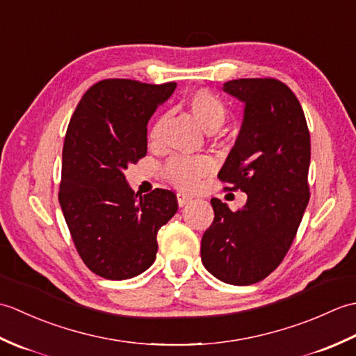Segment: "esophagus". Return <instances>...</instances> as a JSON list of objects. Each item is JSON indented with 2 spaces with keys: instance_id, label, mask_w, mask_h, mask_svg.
<instances>
[{
  "instance_id": "obj_1",
  "label": "esophagus",
  "mask_w": 356,
  "mask_h": 356,
  "mask_svg": "<svg viewBox=\"0 0 356 356\" xmlns=\"http://www.w3.org/2000/svg\"><path fill=\"white\" fill-rule=\"evenodd\" d=\"M191 200H193L191 195L184 194V193H177V203H179V207H185V205H188V203H190Z\"/></svg>"
}]
</instances>
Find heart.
Returning <instances> with one entry per match:
<instances>
[{
    "mask_svg": "<svg viewBox=\"0 0 356 356\" xmlns=\"http://www.w3.org/2000/svg\"><path fill=\"white\" fill-rule=\"evenodd\" d=\"M186 107L191 111L194 119L209 133L220 128L228 118L226 105L209 90L202 88L191 93L186 99ZM162 127L163 119L161 118L151 127V142L159 139ZM211 170H213V161L207 156H174L166 162L163 174L174 186L180 188V190H194V188H197L200 179L209 174Z\"/></svg>",
    "mask_w": 356,
    "mask_h": 356,
    "instance_id": "1",
    "label": "heart"
}]
</instances>
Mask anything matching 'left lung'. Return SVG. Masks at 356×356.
I'll return each instance as SVG.
<instances>
[{
    "mask_svg": "<svg viewBox=\"0 0 356 356\" xmlns=\"http://www.w3.org/2000/svg\"><path fill=\"white\" fill-rule=\"evenodd\" d=\"M223 92L245 104L243 122L218 171L228 190L248 194L231 211L211 199L214 222L202 237V263L234 286L266 278L289 251L309 202L311 136L303 108L283 82L272 78L234 79Z\"/></svg>",
    "mask_w": 356,
    "mask_h": 356,
    "instance_id": "8db88e82",
    "label": "left lung"
}]
</instances>
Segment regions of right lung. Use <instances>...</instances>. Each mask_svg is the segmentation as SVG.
<instances>
[{
	"label": "right lung",
	"instance_id": "right-lung-1",
	"mask_svg": "<svg viewBox=\"0 0 356 356\" xmlns=\"http://www.w3.org/2000/svg\"><path fill=\"white\" fill-rule=\"evenodd\" d=\"M176 82L104 79L82 96L67 128L59 205L82 261L96 275L127 280L156 260L157 231L177 213L176 194L139 195L124 171L147 154V124Z\"/></svg>",
	"mask_w": 356,
	"mask_h": 356
}]
</instances>
